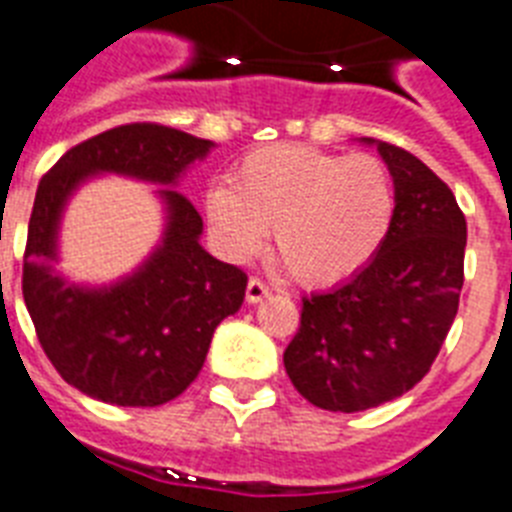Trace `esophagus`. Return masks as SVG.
I'll return each mask as SVG.
<instances>
[{"label": "esophagus", "instance_id": "1", "mask_svg": "<svg viewBox=\"0 0 512 512\" xmlns=\"http://www.w3.org/2000/svg\"><path fill=\"white\" fill-rule=\"evenodd\" d=\"M268 294H270V289L263 284V281H260V278H249V284H247V302H249V305H257V302H263Z\"/></svg>", "mask_w": 512, "mask_h": 512}]
</instances>
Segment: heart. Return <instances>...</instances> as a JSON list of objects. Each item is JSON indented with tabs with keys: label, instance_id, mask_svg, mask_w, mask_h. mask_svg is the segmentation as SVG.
Wrapping results in <instances>:
<instances>
[{
	"label": "heart",
	"instance_id": "heart-1",
	"mask_svg": "<svg viewBox=\"0 0 512 512\" xmlns=\"http://www.w3.org/2000/svg\"><path fill=\"white\" fill-rule=\"evenodd\" d=\"M394 184L371 155L273 144L249 152L205 199L220 255L249 263L273 242L307 286H331L371 263L394 220Z\"/></svg>",
	"mask_w": 512,
	"mask_h": 512
}]
</instances>
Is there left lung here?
I'll return each instance as SVG.
<instances>
[{
  "mask_svg": "<svg viewBox=\"0 0 512 512\" xmlns=\"http://www.w3.org/2000/svg\"><path fill=\"white\" fill-rule=\"evenodd\" d=\"M394 220L371 263L328 292L302 297L284 368L307 402L360 413L410 392L442 350L463 289L465 215L429 165L386 141Z\"/></svg>",
  "mask_w": 512,
  "mask_h": 512,
  "instance_id": "obj_1",
  "label": "left lung"
}]
</instances>
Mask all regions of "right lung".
<instances>
[{
    "mask_svg": "<svg viewBox=\"0 0 512 512\" xmlns=\"http://www.w3.org/2000/svg\"><path fill=\"white\" fill-rule=\"evenodd\" d=\"M213 147L176 128L131 123L81 141L41 178L28 223L23 299L41 347L78 392L120 407L176 400L202 371L218 323L242 307L247 273L205 252L202 218L176 189ZM105 172L157 183L166 228L128 277L76 285L56 270L61 213L86 180Z\"/></svg>",
    "mask_w": 512,
    "mask_h": 512,
    "instance_id": "obj_1",
    "label": "right lung"
}]
</instances>
